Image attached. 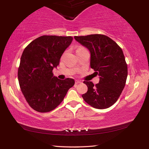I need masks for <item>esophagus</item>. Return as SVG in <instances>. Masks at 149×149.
<instances>
[{"instance_id":"esophagus-1","label":"esophagus","mask_w":149,"mask_h":149,"mask_svg":"<svg viewBox=\"0 0 149 149\" xmlns=\"http://www.w3.org/2000/svg\"><path fill=\"white\" fill-rule=\"evenodd\" d=\"M75 84H79V83H81V81H79V80H75Z\"/></svg>"}]
</instances>
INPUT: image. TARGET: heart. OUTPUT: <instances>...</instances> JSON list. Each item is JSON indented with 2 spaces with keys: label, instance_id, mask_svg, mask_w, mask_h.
<instances>
[{
  "label": "heart",
  "instance_id": "obj_1",
  "mask_svg": "<svg viewBox=\"0 0 149 149\" xmlns=\"http://www.w3.org/2000/svg\"><path fill=\"white\" fill-rule=\"evenodd\" d=\"M79 49H84L83 48V47H79V48L77 49V50H79Z\"/></svg>",
  "mask_w": 149,
  "mask_h": 149
}]
</instances>
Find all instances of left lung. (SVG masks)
Instances as JSON below:
<instances>
[{"label":"left lung","instance_id":"left-lung-1","mask_svg":"<svg viewBox=\"0 0 149 149\" xmlns=\"http://www.w3.org/2000/svg\"><path fill=\"white\" fill-rule=\"evenodd\" d=\"M74 38L89 50L90 66L100 79L95 86L92 82L84 81L88 91L82 97L95 108H108L118 100L127 79V65L122 50L103 34L74 36Z\"/></svg>","mask_w":149,"mask_h":149}]
</instances>
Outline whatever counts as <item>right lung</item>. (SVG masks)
Here are the masks:
<instances>
[{"label": "right lung", "mask_w": 149, "mask_h": 149, "mask_svg": "<svg viewBox=\"0 0 149 149\" xmlns=\"http://www.w3.org/2000/svg\"><path fill=\"white\" fill-rule=\"evenodd\" d=\"M72 40L71 36H42L31 42L22 53L18 70L19 84L27 103L38 112L54 109L75 84L73 79L61 80L52 73Z\"/></svg>", "instance_id": "obj_1"}]
</instances>
